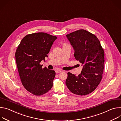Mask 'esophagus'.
I'll use <instances>...</instances> for the list:
<instances>
[{
	"label": "esophagus",
	"instance_id": "34e87169",
	"mask_svg": "<svg viewBox=\"0 0 121 121\" xmlns=\"http://www.w3.org/2000/svg\"><path fill=\"white\" fill-rule=\"evenodd\" d=\"M62 71L61 70H60V69H57L55 70V72L56 73H60Z\"/></svg>",
	"mask_w": 121,
	"mask_h": 121
}]
</instances>
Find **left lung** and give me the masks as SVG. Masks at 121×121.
Here are the masks:
<instances>
[{"instance_id":"8db88e82","label":"left lung","mask_w":121,"mask_h":121,"mask_svg":"<svg viewBox=\"0 0 121 121\" xmlns=\"http://www.w3.org/2000/svg\"><path fill=\"white\" fill-rule=\"evenodd\" d=\"M74 49L75 59L84 65L81 73L76 76L68 72L66 85L74 94L88 95L94 91L102 78L104 50L94 34L80 29L66 35Z\"/></svg>"}]
</instances>
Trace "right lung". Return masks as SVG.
<instances>
[{"label":"right lung","mask_w":121,"mask_h":121,"mask_svg":"<svg viewBox=\"0 0 121 121\" xmlns=\"http://www.w3.org/2000/svg\"><path fill=\"white\" fill-rule=\"evenodd\" d=\"M57 36L46 33H36L25 36L17 47L15 58L22 83L32 94L41 96L53 86L55 71L42 68L40 62L48 57Z\"/></svg>","instance_id":"add662e5"}]
</instances>
